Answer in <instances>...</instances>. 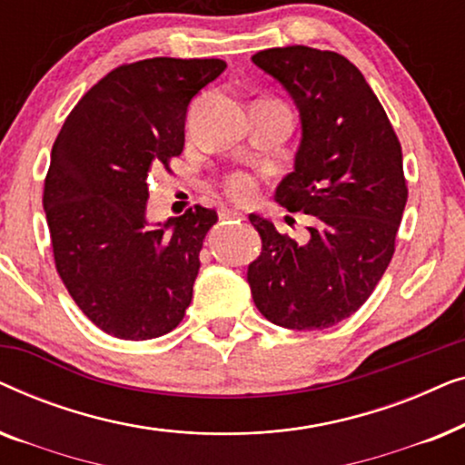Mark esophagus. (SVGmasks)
Returning a JSON list of instances; mask_svg holds the SVG:
<instances>
[{"mask_svg":"<svg viewBox=\"0 0 465 465\" xmlns=\"http://www.w3.org/2000/svg\"><path fill=\"white\" fill-rule=\"evenodd\" d=\"M241 218H243V213L237 212V209H222V212H220V220H222V222L241 220Z\"/></svg>","mask_w":465,"mask_h":465,"instance_id":"esophagus-1","label":"esophagus"}]
</instances>
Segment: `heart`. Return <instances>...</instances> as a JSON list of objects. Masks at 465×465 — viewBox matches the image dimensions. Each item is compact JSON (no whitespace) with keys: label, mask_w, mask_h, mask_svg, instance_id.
Here are the masks:
<instances>
[{"label":"heart","mask_w":465,"mask_h":465,"mask_svg":"<svg viewBox=\"0 0 465 465\" xmlns=\"http://www.w3.org/2000/svg\"><path fill=\"white\" fill-rule=\"evenodd\" d=\"M226 193L232 196L234 201L239 203H245V201H252L253 194H256V183L250 175H243V173H234L226 180Z\"/></svg>","instance_id":"obj_1"}]
</instances>
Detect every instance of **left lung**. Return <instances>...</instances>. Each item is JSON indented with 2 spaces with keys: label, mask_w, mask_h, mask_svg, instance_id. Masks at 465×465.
Returning a JSON list of instances; mask_svg holds the SVG:
<instances>
[{
  "label": "left lung",
  "mask_w": 465,
  "mask_h": 465,
  "mask_svg": "<svg viewBox=\"0 0 465 465\" xmlns=\"http://www.w3.org/2000/svg\"><path fill=\"white\" fill-rule=\"evenodd\" d=\"M252 61L282 82L301 112L294 171L275 199L311 215L304 241L250 215L262 239L247 269L253 302L277 326H336L368 301L396 252L409 199L402 145L377 94L342 54L285 46L260 50Z\"/></svg>",
  "instance_id": "1"
}]
</instances>
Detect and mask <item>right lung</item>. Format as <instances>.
I'll use <instances>...</instances> for the list:
<instances>
[{"instance_id":"1","label":"right lung","mask_w":465,"mask_h":465,"mask_svg":"<svg viewBox=\"0 0 465 465\" xmlns=\"http://www.w3.org/2000/svg\"><path fill=\"white\" fill-rule=\"evenodd\" d=\"M222 59L156 56L104 75L63 123L44 180L54 266L104 332L148 341L183 320L215 209L194 205L148 226V175L183 150L190 101Z\"/></svg>"}]
</instances>
